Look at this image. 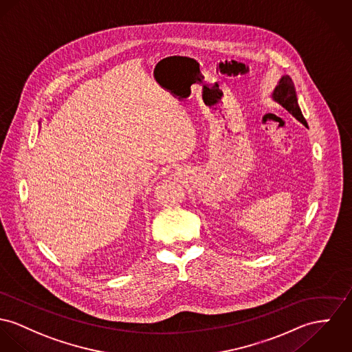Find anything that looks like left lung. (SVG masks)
Wrapping results in <instances>:
<instances>
[{
    "label": "left lung",
    "mask_w": 352,
    "mask_h": 352,
    "mask_svg": "<svg viewBox=\"0 0 352 352\" xmlns=\"http://www.w3.org/2000/svg\"><path fill=\"white\" fill-rule=\"evenodd\" d=\"M272 99L274 102H277L280 106H283L287 109L289 113H292L298 122H301L302 124H307L301 109L298 107V96H296V89H295V84L292 79L288 75H284L276 85V88L273 89L272 94Z\"/></svg>",
    "instance_id": "8db88e82"
}]
</instances>
